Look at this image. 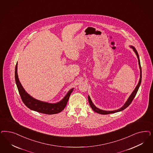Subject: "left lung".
Segmentation results:
<instances>
[{"label":"left lung","mask_w":153,"mask_h":153,"mask_svg":"<svg viewBox=\"0 0 153 153\" xmlns=\"http://www.w3.org/2000/svg\"><path fill=\"white\" fill-rule=\"evenodd\" d=\"M131 48H132L133 49V51L134 52V53L136 54L137 57V59H138V65H139V68L140 69V80H139V82H138V84L137 85L136 87L134 89V90L133 91V92L130 95V96L129 97L127 101H126V102L125 103V104L121 108H119L118 110H113V111H105V110H101L100 108H97L95 106V105H94V103L92 102V101H91V99L90 98V97L88 96V102L89 104L90 105L91 108H92V110H94V111H95L96 113H97L100 114H112L115 113H117V112H119V111H122L124 109H125L126 108H127L128 107V106L131 104V102H132L133 99L134 98V97L136 96V94H137V91H138V88L140 87V85L141 84V78H142V71H141V64H140V58H139V56H138V53H137V50L135 49V48L133 47V46H130Z\"/></svg>","instance_id":"1"}]
</instances>
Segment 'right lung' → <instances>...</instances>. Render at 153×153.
<instances>
[{
	"instance_id": "1",
	"label": "right lung",
	"mask_w": 153,
	"mask_h": 153,
	"mask_svg": "<svg viewBox=\"0 0 153 153\" xmlns=\"http://www.w3.org/2000/svg\"><path fill=\"white\" fill-rule=\"evenodd\" d=\"M15 80L21 98L25 105L30 109L40 113L54 114L60 113L66 106L69 97L74 88L71 89L61 101L57 103L51 104L41 101L33 98L27 94L22 86L17 74V63L15 67Z\"/></svg>"
}]
</instances>
